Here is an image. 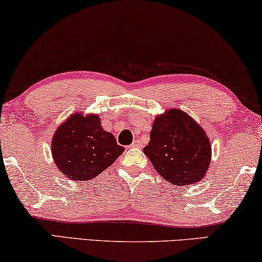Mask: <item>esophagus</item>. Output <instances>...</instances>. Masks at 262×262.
Returning a JSON list of instances; mask_svg holds the SVG:
<instances>
[{"label":"esophagus","mask_w":262,"mask_h":262,"mask_svg":"<svg viewBox=\"0 0 262 262\" xmlns=\"http://www.w3.org/2000/svg\"><path fill=\"white\" fill-rule=\"evenodd\" d=\"M141 146H142V143L140 140H135V141H133V143L130 144L132 148H140Z\"/></svg>","instance_id":"34e87169"}]
</instances>
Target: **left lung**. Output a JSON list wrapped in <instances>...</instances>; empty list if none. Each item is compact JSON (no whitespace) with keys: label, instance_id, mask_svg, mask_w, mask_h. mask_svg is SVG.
Here are the masks:
<instances>
[{"label":"left lung","instance_id":"8db88e82","mask_svg":"<svg viewBox=\"0 0 262 262\" xmlns=\"http://www.w3.org/2000/svg\"><path fill=\"white\" fill-rule=\"evenodd\" d=\"M143 151L156 171L174 186L200 182L212 161V144L204 128L177 108L156 116Z\"/></svg>","mask_w":262,"mask_h":262}]
</instances>
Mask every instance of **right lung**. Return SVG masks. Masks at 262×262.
Listing matches in <instances>:
<instances>
[{
  "label": "right lung",
  "instance_id": "1",
  "mask_svg": "<svg viewBox=\"0 0 262 262\" xmlns=\"http://www.w3.org/2000/svg\"><path fill=\"white\" fill-rule=\"evenodd\" d=\"M124 151L112 133L101 126L99 115L74 113L57 127L52 139L56 167L73 181L92 180Z\"/></svg>",
  "mask_w": 262,
  "mask_h": 262
}]
</instances>
